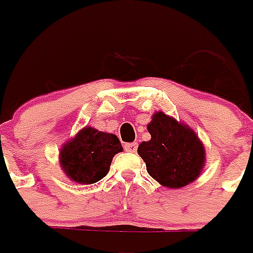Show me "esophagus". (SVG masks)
I'll list each match as a JSON object with an SVG mask.
<instances>
[{"instance_id": "34e87169", "label": "esophagus", "mask_w": 253, "mask_h": 253, "mask_svg": "<svg viewBox=\"0 0 253 253\" xmlns=\"http://www.w3.org/2000/svg\"><path fill=\"white\" fill-rule=\"evenodd\" d=\"M125 150L127 152H136V150H138V143H127V144H125Z\"/></svg>"}]
</instances>
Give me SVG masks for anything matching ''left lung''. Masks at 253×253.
Here are the masks:
<instances>
[{"label":"left lung","mask_w":253,"mask_h":253,"mask_svg":"<svg viewBox=\"0 0 253 253\" xmlns=\"http://www.w3.org/2000/svg\"><path fill=\"white\" fill-rule=\"evenodd\" d=\"M147 130L151 139L139 144L138 154L154 180L166 188L178 189L200 177L206 151L192 127L164 111H156Z\"/></svg>","instance_id":"obj_1"}]
</instances>
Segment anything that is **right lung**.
<instances>
[{
    "instance_id": "1",
    "label": "right lung",
    "mask_w": 253,
    "mask_h": 253,
    "mask_svg": "<svg viewBox=\"0 0 253 253\" xmlns=\"http://www.w3.org/2000/svg\"><path fill=\"white\" fill-rule=\"evenodd\" d=\"M122 151L117 135L86 126L63 144L59 163L61 170L73 182L95 184L106 176L113 158Z\"/></svg>"
}]
</instances>
